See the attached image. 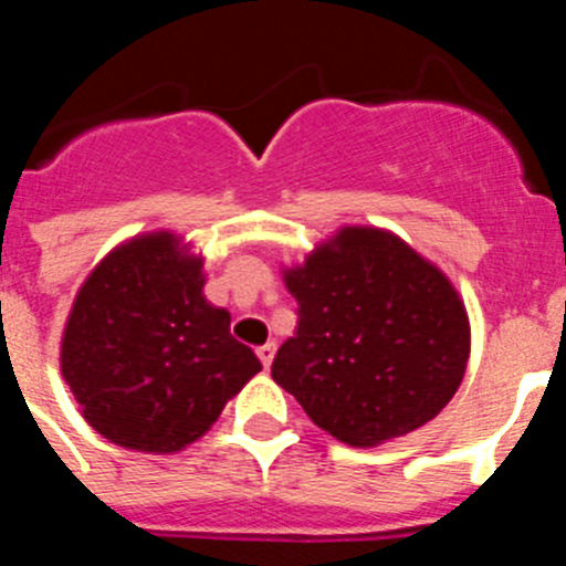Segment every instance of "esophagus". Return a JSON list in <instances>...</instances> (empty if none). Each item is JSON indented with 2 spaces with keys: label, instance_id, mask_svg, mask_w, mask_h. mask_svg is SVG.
Segmentation results:
<instances>
[{
  "label": "esophagus",
  "instance_id": "obj_1",
  "mask_svg": "<svg viewBox=\"0 0 566 566\" xmlns=\"http://www.w3.org/2000/svg\"><path fill=\"white\" fill-rule=\"evenodd\" d=\"M258 359H260V363H263V368H266V371H269V365H272V359H274V343L260 345V348H258Z\"/></svg>",
  "mask_w": 566,
  "mask_h": 566
}]
</instances>
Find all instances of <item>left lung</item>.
<instances>
[{"label": "left lung", "mask_w": 566, "mask_h": 566, "mask_svg": "<svg viewBox=\"0 0 566 566\" xmlns=\"http://www.w3.org/2000/svg\"><path fill=\"white\" fill-rule=\"evenodd\" d=\"M297 332L272 377L312 422L371 448L431 422L468 368L470 326L451 280L391 232L345 227L286 272Z\"/></svg>", "instance_id": "left-lung-1"}]
</instances>
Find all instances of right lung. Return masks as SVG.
Instances as JSON below:
<instances>
[{"label":"right lung","instance_id":"obj_1","mask_svg":"<svg viewBox=\"0 0 566 566\" xmlns=\"http://www.w3.org/2000/svg\"><path fill=\"white\" fill-rule=\"evenodd\" d=\"M201 260L178 238H135L93 269L62 337V377L104 439L172 453L209 431L227 399L260 371L203 297Z\"/></svg>","mask_w":566,"mask_h":566}]
</instances>
